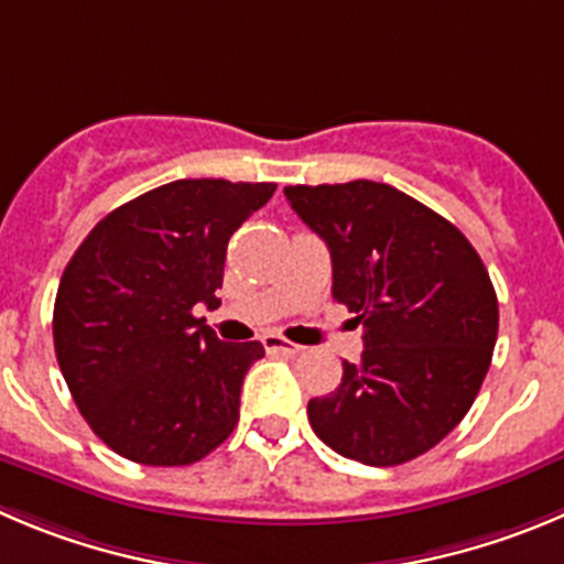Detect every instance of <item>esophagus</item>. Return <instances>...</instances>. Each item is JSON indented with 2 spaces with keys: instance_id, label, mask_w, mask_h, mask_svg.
Returning <instances> with one entry per match:
<instances>
[{
  "instance_id": "obj_1",
  "label": "esophagus",
  "mask_w": 564,
  "mask_h": 564,
  "mask_svg": "<svg viewBox=\"0 0 564 564\" xmlns=\"http://www.w3.org/2000/svg\"><path fill=\"white\" fill-rule=\"evenodd\" d=\"M264 347L267 350H270V354H286V356H297L300 350H303V347L300 345H294V341H289V339H283V336H278V334H267L264 339Z\"/></svg>"
}]
</instances>
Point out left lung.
Instances as JSON below:
<instances>
[{
    "instance_id": "left-lung-1",
    "label": "left lung",
    "mask_w": 564,
    "mask_h": 564,
    "mask_svg": "<svg viewBox=\"0 0 564 564\" xmlns=\"http://www.w3.org/2000/svg\"><path fill=\"white\" fill-rule=\"evenodd\" d=\"M289 205L328 245L334 300L365 325L356 365L308 401L314 434L361 465L417 459L462 423L498 339L487 267L456 225L376 181L286 186Z\"/></svg>"
}]
</instances>
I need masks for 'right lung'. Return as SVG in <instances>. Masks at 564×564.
I'll use <instances>...</instances> for the list:
<instances>
[{"label":"right lung","instance_id":"1","mask_svg":"<svg viewBox=\"0 0 564 564\" xmlns=\"http://www.w3.org/2000/svg\"><path fill=\"white\" fill-rule=\"evenodd\" d=\"M275 183L199 177L110 210L57 286L52 336L94 434L139 465L181 467L219 448L261 341H223L194 317L217 308L228 241Z\"/></svg>","mask_w":564,"mask_h":564}]
</instances>
